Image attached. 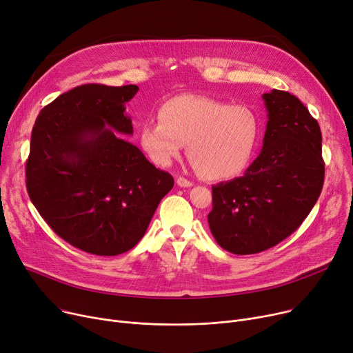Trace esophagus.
Returning a JSON list of instances; mask_svg holds the SVG:
<instances>
[{
  "label": "esophagus",
  "mask_w": 353,
  "mask_h": 353,
  "mask_svg": "<svg viewBox=\"0 0 353 353\" xmlns=\"http://www.w3.org/2000/svg\"><path fill=\"white\" fill-rule=\"evenodd\" d=\"M176 181H177L180 188H192L193 186V183L190 180H188L186 177H183V176H179Z\"/></svg>",
  "instance_id": "1"
}]
</instances>
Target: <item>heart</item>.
I'll use <instances>...</instances> for the list:
<instances>
[{"mask_svg":"<svg viewBox=\"0 0 353 353\" xmlns=\"http://www.w3.org/2000/svg\"><path fill=\"white\" fill-rule=\"evenodd\" d=\"M261 133V117L249 104L181 94L160 107L159 120L143 123L140 143L159 165H169L189 143L194 169L210 180H226L246 169Z\"/></svg>","mask_w":353,"mask_h":353,"instance_id":"obj_1","label":"heart"}]
</instances>
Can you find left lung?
Masks as SVG:
<instances>
[{"mask_svg":"<svg viewBox=\"0 0 353 353\" xmlns=\"http://www.w3.org/2000/svg\"><path fill=\"white\" fill-rule=\"evenodd\" d=\"M263 100L269 120L261 154L242 177L212 188L210 232L220 248L234 254L281 243L302 225L323 188L318 121L288 91L272 90Z\"/></svg>","mask_w":353,"mask_h":353,"instance_id":"obj_1","label":"left lung"}]
</instances>
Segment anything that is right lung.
<instances>
[{
    "label": "right lung",
    "mask_w": 353,
    "mask_h": 353,
    "mask_svg": "<svg viewBox=\"0 0 353 353\" xmlns=\"http://www.w3.org/2000/svg\"><path fill=\"white\" fill-rule=\"evenodd\" d=\"M139 87L83 84L46 105L31 132L27 192L67 243L116 256L144 236L172 174L121 134H133L124 104Z\"/></svg>",
    "instance_id": "right-lung-1"
}]
</instances>
